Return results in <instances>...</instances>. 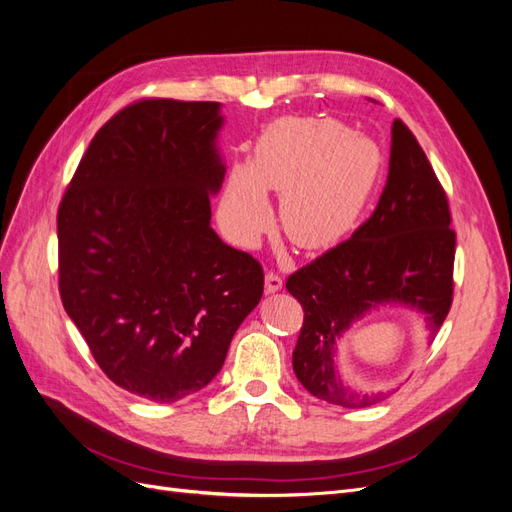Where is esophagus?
Returning a JSON list of instances; mask_svg holds the SVG:
<instances>
[{
    "label": "esophagus",
    "instance_id": "1",
    "mask_svg": "<svg viewBox=\"0 0 512 512\" xmlns=\"http://www.w3.org/2000/svg\"><path fill=\"white\" fill-rule=\"evenodd\" d=\"M282 277L277 275V273H273V271H269L267 273V277H265V290H267V294H275L277 290H282Z\"/></svg>",
    "mask_w": 512,
    "mask_h": 512
}]
</instances>
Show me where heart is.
Here are the masks:
<instances>
[{
    "mask_svg": "<svg viewBox=\"0 0 512 512\" xmlns=\"http://www.w3.org/2000/svg\"><path fill=\"white\" fill-rule=\"evenodd\" d=\"M382 162L380 147L342 121L280 119L260 136L252 166L230 173L222 220L239 241H254L271 222L265 192H275L286 237L303 250H329L359 224Z\"/></svg>",
    "mask_w": 512,
    "mask_h": 512,
    "instance_id": "1",
    "label": "heart"
}]
</instances>
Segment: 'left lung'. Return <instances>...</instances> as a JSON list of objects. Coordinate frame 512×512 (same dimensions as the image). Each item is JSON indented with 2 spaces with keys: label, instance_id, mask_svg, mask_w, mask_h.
<instances>
[{
  "label": "left lung",
  "instance_id": "1",
  "mask_svg": "<svg viewBox=\"0 0 512 512\" xmlns=\"http://www.w3.org/2000/svg\"><path fill=\"white\" fill-rule=\"evenodd\" d=\"M455 230L442 185L404 121L391 128L389 177L371 218L352 237L292 273L288 292L303 305L292 352L299 382L314 397L348 410L374 406L395 389L359 391L339 378L337 342L380 305L425 316L431 337L453 303Z\"/></svg>",
  "mask_w": 512,
  "mask_h": 512
}]
</instances>
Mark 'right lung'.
Returning a JSON list of instances; mask_svg holds the SVG:
<instances>
[{"mask_svg": "<svg viewBox=\"0 0 512 512\" xmlns=\"http://www.w3.org/2000/svg\"><path fill=\"white\" fill-rule=\"evenodd\" d=\"M220 102L151 98L89 143L57 213L59 294L104 374L158 404L218 376L258 305V260L211 228Z\"/></svg>", "mask_w": 512, "mask_h": 512, "instance_id": "add662e5", "label": "right lung"}]
</instances>
